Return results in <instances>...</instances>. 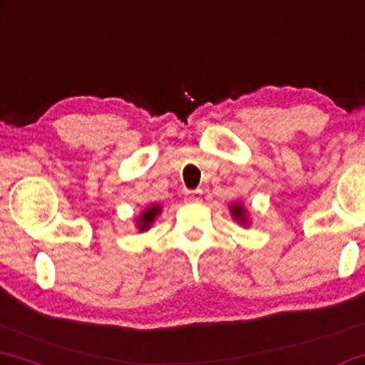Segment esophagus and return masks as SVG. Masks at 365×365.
I'll use <instances>...</instances> for the list:
<instances>
[{
  "label": "esophagus",
  "mask_w": 365,
  "mask_h": 365,
  "mask_svg": "<svg viewBox=\"0 0 365 365\" xmlns=\"http://www.w3.org/2000/svg\"><path fill=\"white\" fill-rule=\"evenodd\" d=\"M185 202H188V204H198V202H202V198L198 197L197 192H188L185 195Z\"/></svg>",
  "instance_id": "1"
}]
</instances>
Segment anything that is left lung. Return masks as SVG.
<instances>
[{"label":"left lung","mask_w":365,"mask_h":365,"mask_svg":"<svg viewBox=\"0 0 365 365\" xmlns=\"http://www.w3.org/2000/svg\"><path fill=\"white\" fill-rule=\"evenodd\" d=\"M229 212H230V217H232L239 225H242V227H249V225H251L249 212L246 207H244L242 202H230Z\"/></svg>","instance_id":"8db88e82"}]
</instances>
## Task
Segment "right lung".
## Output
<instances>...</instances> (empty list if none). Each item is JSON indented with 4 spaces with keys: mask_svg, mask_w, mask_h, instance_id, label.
<instances>
[{
    "mask_svg": "<svg viewBox=\"0 0 365 365\" xmlns=\"http://www.w3.org/2000/svg\"><path fill=\"white\" fill-rule=\"evenodd\" d=\"M161 212H163V205L161 204H151L146 207V209L143 210L141 214L135 219V225H136L138 232H146V230H148L151 225L155 224L156 217H158Z\"/></svg>",
    "mask_w": 365,
    "mask_h": 365,
    "instance_id": "1",
    "label": "right lung"
}]
</instances>
